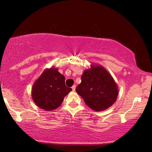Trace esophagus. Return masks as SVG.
Returning a JSON list of instances; mask_svg holds the SVG:
<instances>
[{
	"label": "esophagus",
	"instance_id": "esophagus-1",
	"mask_svg": "<svg viewBox=\"0 0 152 152\" xmlns=\"http://www.w3.org/2000/svg\"><path fill=\"white\" fill-rule=\"evenodd\" d=\"M72 90H73L74 91H75V89H76V85H73V86H72Z\"/></svg>",
	"mask_w": 152,
	"mask_h": 152
}]
</instances>
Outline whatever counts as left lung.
Listing matches in <instances>:
<instances>
[{"label":"left lung","instance_id":"1","mask_svg":"<svg viewBox=\"0 0 152 152\" xmlns=\"http://www.w3.org/2000/svg\"><path fill=\"white\" fill-rule=\"evenodd\" d=\"M84 71L82 81L76 91L90 108L102 111L115 102L119 94L117 83L110 74L100 65L91 64Z\"/></svg>","mask_w":152,"mask_h":152}]
</instances>
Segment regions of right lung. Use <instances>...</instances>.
Masks as SVG:
<instances>
[{"label": "right lung", "instance_id": "1", "mask_svg": "<svg viewBox=\"0 0 152 152\" xmlns=\"http://www.w3.org/2000/svg\"><path fill=\"white\" fill-rule=\"evenodd\" d=\"M72 90L65 85V76L57 68L52 67L44 69L35 81L31 96L36 105L48 111L59 107L65 96Z\"/></svg>", "mask_w": 152, "mask_h": 152}]
</instances>
